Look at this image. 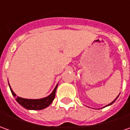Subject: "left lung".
<instances>
[{
  "label": "left lung",
  "instance_id": "8db88e82",
  "mask_svg": "<svg viewBox=\"0 0 130 130\" xmlns=\"http://www.w3.org/2000/svg\"><path fill=\"white\" fill-rule=\"evenodd\" d=\"M118 97H119V96H117V98H118ZM117 98H116V99H115V100H114V101H113L112 103H110V104H108V105H107V106H109V105H111V104H112L114 102V101H116V100H117Z\"/></svg>",
  "mask_w": 130,
  "mask_h": 130
}]
</instances>
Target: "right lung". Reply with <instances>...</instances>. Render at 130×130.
<instances>
[{"label":"right lung","mask_w":130,"mask_h":130,"mask_svg":"<svg viewBox=\"0 0 130 130\" xmlns=\"http://www.w3.org/2000/svg\"><path fill=\"white\" fill-rule=\"evenodd\" d=\"M57 86L58 85L56 86L52 93L49 96L44 98H41V99H25V98L17 96V95L11 90V87L10 86L9 87H10L11 91V93L13 95V97L16 98V101L22 106L27 108V109H29V110H41V109H43L47 107L48 106H50L51 103L53 102V101L55 98Z\"/></svg>","instance_id":"1"}]
</instances>
